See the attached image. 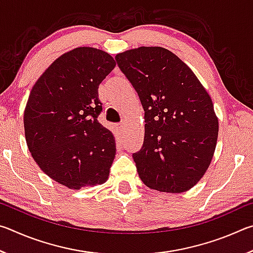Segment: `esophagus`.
Segmentation results:
<instances>
[{"instance_id": "1", "label": "esophagus", "mask_w": 253, "mask_h": 253, "mask_svg": "<svg viewBox=\"0 0 253 253\" xmlns=\"http://www.w3.org/2000/svg\"><path fill=\"white\" fill-rule=\"evenodd\" d=\"M117 127V129L121 131V132H123L124 131V124H118V125L116 126Z\"/></svg>"}]
</instances>
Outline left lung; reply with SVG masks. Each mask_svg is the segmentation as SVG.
Wrapping results in <instances>:
<instances>
[{
    "label": "left lung",
    "instance_id": "obj_1",
    "mask_svg": "<svg viewBox=\"0 0 253 253\" xmlns=\"http://www.w3.org/2000/svg\"><path fill=\"white\" fill-rule=\"evenodd\" d=\"M139 96L145 136L132 154L145 185L168 193L193 187L215 151L219 121L212 99L194 72L161 46H140L116 55Z\"/></svg>",
    "mask_w": 253,
    "mask_h": 253
}]
</instances>
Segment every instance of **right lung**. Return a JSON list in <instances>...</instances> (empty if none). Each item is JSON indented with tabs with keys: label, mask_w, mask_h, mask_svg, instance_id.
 <instances>
[{
	"label": "right lung",
	"mask_w": 253,
	"mask_h": 253,
	"mask_svg": "<svg viewBox=\"0 0 253 253\" xmlns=\"http://www.w3.org/2000/svg\"><path fill=\"white\" fill-rule=\"evenodd\" d=\"M115 66L105 51L76 48L51 63L29 96L23 118L29 151L48 176L69 188L108 179L116 143L98 122V88Z\"/></svg>",
	"instance_id": "obj_1"
}]
</instances>
